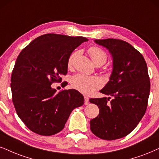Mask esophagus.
<instances>
[{
  "mask_svg": "<svg viewBox=\"0 0 159 159\" xmlns=\"http://www.w3.org/2000/svg\"><path fill=\"white\" fill-rule=\"evenodd\" d=\"M84 99H85V102H84V104H85V105H89V98L87 97H84Z\"/></svg>",
  "mask_w": 159,
  "mask_h": 159,
  "instance_id": "34e87169",
  "label": "esophagus"
}]
</instances>
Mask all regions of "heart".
I'll list each match as a JSON object with an SVG mask.
<instances>
[{
  "mask_svg": "<svg viewBox=\"0 0 159 159\" xmlns=\"http://www.w3.org/2000/svg\"><path fill=\"white\" fill-rule=\"evenodd\" d=\"M89 52L93 63L104 64L107 60V55L105 52L98 47L93 46L89 48ZM76 56V53L70 54L68 60V67H70L73 64L74 59ZM70 84L74 89L81 92L84 94H90L95 90L101 87L102 85L100 78L96 76L87 75L85 74H77L73 76L70 79Z\"/></svg>",
  "mask_w": 159,
  "mask_h": 159,
  "instance_id": "heart-1",
  "label": "heart"
}]
</instances>
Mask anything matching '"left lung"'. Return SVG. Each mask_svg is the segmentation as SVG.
Returning <instances> with one entry per match:
<instances>
[{"label": "left lung", "instance_id": "left-lung-1", "mask_svg": "<svg viewBox=\"0 0 159 159\" xmlns=\"http://www.w3.org/2000/svg\"><path fill=\"white\" fill-rule=\"evenodd\" d=\"M111 54L113 70L101 93L113 97L90 99L99 113L90 121L95 136L115 140L128 135L145 113L150 90L148 66L144 57L130 43L121 40H95Z\"/></svg>", "mask_w": 159, "mask_h": 159}]
</instances>
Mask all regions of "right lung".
I'll return each instance as SVG.
<instances>
[{"mask_svg":"<svg viewBox=\"0 0 159 159\" xmlns=\"http://www.w3.org/2000/svg\"><path fill=\"white\" fill-rule=\"evenodd\" d=\"M83 37L41 35L20 53L11 77L12 102L19 118L29 130L42 136L61 131L76 107L84 104L75 89L57 93L54 82L68 72V60L83 42Z\"/></svg>","mask_w":159,"mask_h":159,"instance_id":"obj_1","label":"right lung"}]
</instances>
